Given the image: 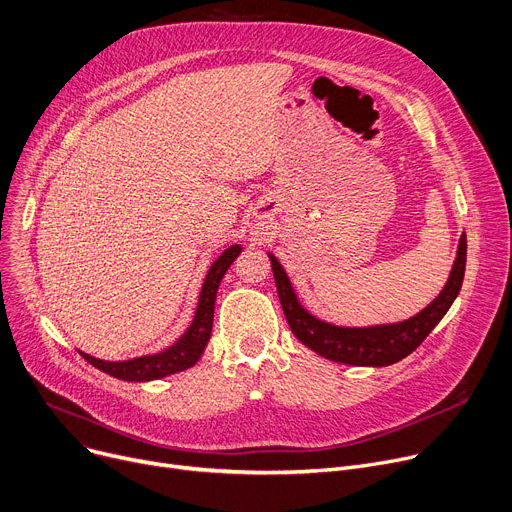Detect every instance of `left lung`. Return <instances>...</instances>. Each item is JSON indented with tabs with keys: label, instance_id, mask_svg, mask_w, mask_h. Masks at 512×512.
Returning <instances> with one entry per match:
<instances>
[{
	"label": "left lung",
	"instance_id": "1",
	"mask_svg": "<svg viewBox=\"0 0 512 512\" xmlns=\"http://www.w3.org/2000/svg\"><path fill=\"white\" fill-rule=\"evenodd\" d=\"M465 254H467V240L463 233L459 238L457 258L453 262L451 274L437 299H432L410 320L396 322V324L365 326V328L336 326L311 316V313L299 303L297 293L281 262L272 254H268V258H270L274 283H277L285 318L293 334L307 348L318 352L320 357L328 361L342 363V365L387 367L406 359L410 352H414L422 344V340L432 332V328L443 320V316L453 305L455 297L459 295L463 274H465Z\"/></svg>",
	"mask_w": 512,
	"mask_h": 512
}]
</instances>
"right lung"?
Wrapping results in <instances>:
<instances>
[{
  "label": "right lung",
  "mask_w": 512,
  "mask_h": 512,
  "mask_svg": "<svg viewBox=\"0 0 512 512\" xmlns=\"http://www.w3.org/2000/svg\"><path fill=\"white\" fill-rule=\"evenodd\" d=\"M242 246L235 244L229 246L209 268L199 303H196V311L192 324L186 328V332L166 350L155 352V355H145L137 357L131 361H102L94 359L86 352H80V355L94 365L96 369L116 377L123 381H153L160 377H168L174 373H180L184 369H190L196 361L201 359L203 350L211 338V328H213V311H215V297L219 283L223 279V274L231 266V262L240 256Z\"/></svg>",
  "instance_id": "right-lung-1"
}]
</instances>
